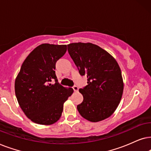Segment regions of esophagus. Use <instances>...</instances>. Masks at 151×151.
Returning a JSON list of instances; mask_svg holds the SVG:
<instances>
[{"label":"esophagus","mask_w":151,"mask_h":151,"mask_svg":"<svg viewBox=\"0 0 151 151\" xmlns=\"http://www.w3.org/2000/svg\"><path fill=\"white\" fill-rule=\"evenodd\" d=\"M73 90H74V92H77L78 90H79V88H78L77 86H74L73 87Z\"/></svg>","instance_id":"obj_1"}]
</instances>
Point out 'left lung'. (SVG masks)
Instances as JSON below:
<instances>
[{
  "label": "left lung",
  "instance_id": "8db88e82",
  "mask_svg": "<svg viewBox=\"0 0 151 151\" xmlns=\"http://www.w3.org/2000/svg\"><path fill=\"white\" fill-rule=\"evenodd\" d=\"M70 57L88 85L79 89L83 101L77 106L79 114L91 122H101L114 113L121 101L124 81L115 59L105 50L91 43L68 45Z\"/></svg>",
  "mask_w": 151,
  "mask_h": 151
}]
</instances>
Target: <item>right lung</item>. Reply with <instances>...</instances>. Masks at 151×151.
<instances>
[{
    "label": "right lung",
    "instance_id": "obj_1",
    "mask_svg": "<svg viewBox=\"0 0 151 151\" xmlns=\"http://www.w3.org/2000/svg\"><path fill=\"white\" fill-rule=\"evenodd\" d=\"M67 51L66 45L43 43L26 57L15 79V94L27 118L41 125H51L61 116L63 104L74 90L58 83L56 62ZM56 83L52 84V80Z\"/></svg>",
    "mask_w": 151,
    "mask_h": 151
}]
</instances>
